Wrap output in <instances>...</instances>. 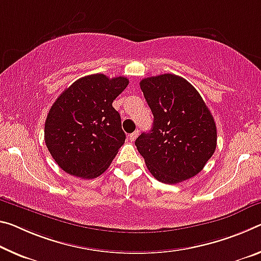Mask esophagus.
I'll return each instance as SVG.
<instances>
[{"instance_id":"34e87169","label":"esophagus","mask_w":261,"mask_h":261,"mask_svg":"<svg viewBox=\"0 0 261 261\" xmlns=\"http://www.w3.org/2000/svg\"><path fill=\"white\" fill-rule=\"evenodd\" d=\"M138 135H139V131H138V130H136L135 132H132V134H130V135H129V139L131 140V142H135L136 138L138 137Z\"/></svg>"}]
</instances>
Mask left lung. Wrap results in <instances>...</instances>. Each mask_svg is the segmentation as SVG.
Wrapping results in <instances>:
<instances>
[{"label":"left lung","mask_w":261,"mask_h":261,"mask_svg":"<svg viewBox=\"0 0 261 261\" xmlns=\"http://www.w3.org/2000/svg\"><path fill=\"white\" fill-rule=\"evenodd\" d=\"M140 89L153 114V126L135 145L148 171L168 185L195 176L217 144L216 124L203 98L175 74L143 79Z\"/></svg>","instance_id":"obj_1"}]
</instances>
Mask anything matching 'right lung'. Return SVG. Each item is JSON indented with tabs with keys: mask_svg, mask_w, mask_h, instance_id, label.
Segmentation results:
<instances>
[{
	"mask_svg": "<svg viewBox=\"0 0 261 261\" xmlns=\"http://www.w3.org/2000/svg\"><path fill=\"white\" fill-rule=\"evenodd\" d=\"M129 80L93 74L79 79L53 103L45 121L47 150L59 167L81 179L100 176L125 142L113 102Z\"/></svg>",
	"mask_w": 261,
	"mask_h": 261,
	"instance_id": "obj_1",
	"label": "right lung"
}]
</instances>
